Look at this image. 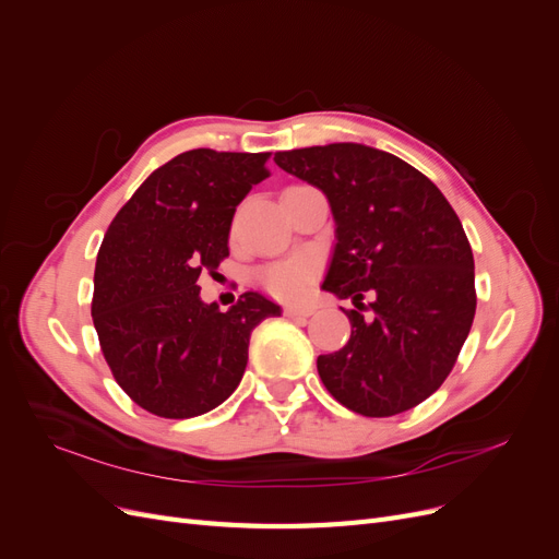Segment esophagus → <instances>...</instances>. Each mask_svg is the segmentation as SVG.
I'll return each instance as SVG.
<instances>
[{
    "mask_svg": "<svg viewBox=\"0 0 559 559\" xmlns=\"http://www.w3.org/2000/svg\"><path fill=\"white\" fill-rule=\"evenodd\" d=\"M284 314L292 317V319H306V317L312 314V310L310 308H294V306H289V308H284Z\"/></svg>",
    "mask_w": 559,
    "mask_h": 559,
    "instance_id": "esophagus-1",
    "label": "esophagus"
}]
</instances>
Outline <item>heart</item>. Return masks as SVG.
Listing matches in <instances>:
<instances>
[{
    "mask_svg": "<svg viewBox=\"0 0 559 559\" xmlns=\"http://www.w3.org/2000/svg\"><path fill=\"white\" fill-rule=\"evenodd\" d=\"M261 277L265 289L273 296L296 300L310 292L314 282V263L306 257H294L265 267Z\"/></svg>",
    "mask_w": 559,
    "mask_h": 559,
    "instance_id": "1",
    "label": "heart"
}]
</instances>
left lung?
Here are the masks:
<instances>
[{
	"label": "left lung",
	"mask_w": 559,
	"mask_h": 559,
	"mask_svg": "<svg viewBox=\"0 0 559 559\" xmlns=\"http://www.w3.org/2000/svg\"><path fill=\"white\" fill-rule=\"evenodd\" d=\"M284 173L324 191L335 249L321 289L352 298V335L321 354L329 394L364 417L415 408L445 382L476 314L460 216L413 165L364 144L280 151Z\"/></svg>",
	"instance_id": "left-lung-1"
}]
</instances>
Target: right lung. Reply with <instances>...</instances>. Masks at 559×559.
<instances>
[{"mask_svg": "<svg viewBox=\"0 0 559 559\" xmlns=\"http://www.w3.org/2000/svg\"><path fill=\"white\" fill-rule=\"evenodd\" d=\"M270 154L193 148L151 173L109 224L95 263L93 324L118 386L151 415H205L238 389L249 335L280 306L247 292L226 312L200 273L228 257L235 207Z\"/></svg>", "mask_w": 559, "mask_h": 559, "instance_id": "add662e5", "label": "right lung"}]
</instances>
